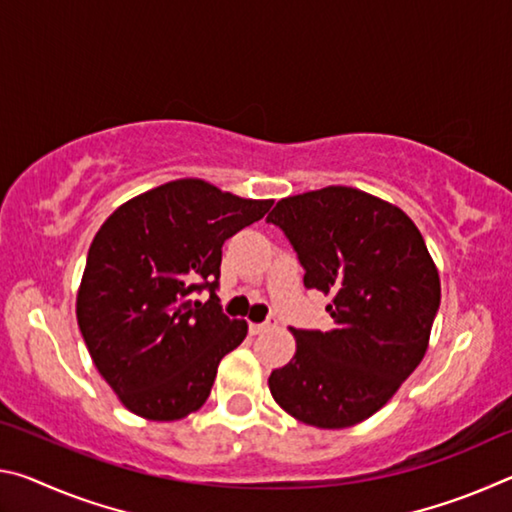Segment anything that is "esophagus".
<instances>
[{"mask_svg":"<svg viewBox=\"0 0 512 512\" xmlns=\"http://www.w3.org/2000/svg\"><path fill=\"white\" fill-rule=\"evenodd\" d=\"M277 325L275 318H266L264 323H250V334H262L266 329H273Z\"/></svg>","mask_w":512,"mask_h":512,"instance_id":"1","label":"esophagus"}]
</instances>
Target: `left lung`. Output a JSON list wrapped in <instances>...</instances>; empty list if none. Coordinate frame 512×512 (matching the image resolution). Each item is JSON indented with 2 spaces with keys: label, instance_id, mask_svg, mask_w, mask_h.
<instances>
[{
  "label": "left lung",
  "instance_id": "obj_1",
  "mask_svg": "<svg viewBox=\"0 0 512 512\" xmlns=\"http://www.w3.org/2000/svg\"><path fill=\"white\" fill-rule=\"evenodd\" d=\"M268 223L289 239L305 287L332 296L334 327L293 329L296 354L268 377L293 418L343 429L377 413L427 352L440 277L400 207L352 187L277 201Z\"/></svg>",
  "mask_w": 512,
  "mask_h": 512
}]
</instances>
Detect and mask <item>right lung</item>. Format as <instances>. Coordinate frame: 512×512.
Returning a JSON list of instances; mask_svg holds the SVG:
<instances>
[{
	"label": "right lung",
	"mask_w": 512,
	"mask_h": 512,
	"mask_svg": "<svg viewBox=\"0 0 512 512\" xmlns=\"http://www.w3.org/2000/svg\"><path fill=\"white\" fill-rule=\"evenodd\" d=\"M185 178L112 212L85 262L76 318L94 366L146 420H180L205 404L216 368L246 339L216 296L221 248L271 210ZM207 290L205 303L195 293Z\"/></svg>",
	"instance_id": "obj_1"
}]
</instances>
